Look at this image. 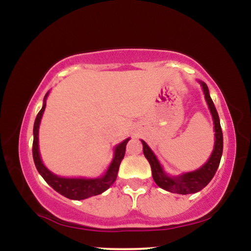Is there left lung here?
Listing matches in <instances>:
<instances>
[{
	"instance_id": "obj_1",
	"label": "left lung",
	"mask_w": 251,
	"mask_h": 251,
	"mask_svg": "<svg viewBox=\"0 0 251 251\" xmlns=\"http://www.w3.org/2000/svg\"><path fill=\"white\" fill-rule=\"evenodd\" d=\"M201 87H203L204 96H205L206 102H208L210 112L212 114V119H214L215 124V148L214 152H212L211 157L208 160L205 165L201 166V169L196 170L194 172H189V174H184L179 176V177L171 178L166 176L165 172L163 171V168L160 166L159 162L157 160L153 152L149 148L148 144L143 142V152L145 154L146 159L149 160L150 165H151L152 170V177L158 186L166 190V191L174 192V194L179 195H189V194H196V192L201 191V189L205 188L209 184V181L214 178V176L217 171L218 166H220V162L222 158V152H223V133H222L220 118H218V113L216 111V107L214 105V101L211 100L209 94V88L206 83L201 82Z\"/></svg>"
}]
</instances>
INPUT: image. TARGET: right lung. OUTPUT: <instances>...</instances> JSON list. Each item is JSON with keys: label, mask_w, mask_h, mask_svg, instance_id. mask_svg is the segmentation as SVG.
<instances>
[{"label": "right lung", "mask_w": 251, "mask_h": 251, "mask_svg": "<svg viewBox=\"0 0 251 251\" xmlns=\"http://www.w3.org/2000/svg\"><path fill=\"white\" fill-rule=\"evenodd\" d=\"M48 93L45 96V103H43L41 111L37 113L35 123H34V140H33V158L35 166L39 171V174L42 176L43 179L47 181L48 184L59 192L60 195L65 196V197L70 198V200H85V198L92 197V196H97L102 194L106 191L112 184L117 179L118 170H119L120 163H122L124 155H125L126 144L129 139L124 140L116 148V153H114L113 162L111 163L109 168L106 172V175L101 178H96V179H83V178H61L57 176L53 175L51 172L43 165L40 158L39 153V126L40 122L46 107V98Z\"/></svg>", "instance_id": "1"}]
</instances>
